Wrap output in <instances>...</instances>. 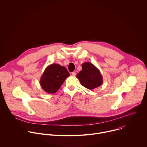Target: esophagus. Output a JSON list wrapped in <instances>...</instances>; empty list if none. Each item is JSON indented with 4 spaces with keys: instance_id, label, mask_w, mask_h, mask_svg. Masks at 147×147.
<instances>
[{
    "instance_id": "34e87169",
    "label": "esophagus",
    "mask_w": 147,
    "mask_h": 147,
    "mask_svg": "<svg viewBox=\"0 0 147 147\" xmlns=\"http://www.w3.org/2000/svg\"><path fill=\"white\" fill-rule=\"evenodd\" d=\"M71 75H72L73 76H75L76 75V72H72V73H71Z\"/></svg>"
}]
</instances>
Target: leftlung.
Segmentation results:
<instances>
[{
    "label": "left lung",
    "instance_id": "obj_1",
    "mask_svg": "<svg viewBox=\"0 0 147 147\" xmlns=\"http://www.w3.org/2000/svg\"><path fill=\"white\" fill-rule=\"evenodd\" d=\"M81 84L89 90H93L102 85L103 77L99 69L90 62L82 64V70L77 74Z\"/></svg>",
    "mask_w": 147,
    "mask_h": 147
}]
</instances>
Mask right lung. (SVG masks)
<instances>
[{
	"instance_id": "obj_1",
	"label": "right lung",
	"mask_w": 147,
	"mask_h": 147,
	"mask_svg": "<svg viewBox=\"0 0 147 147\" xmlns=\"http://www.w3.org/2000/svg\"><path fill=\"white\" fill-rule=\"evenodd\" d=\"M70 76V73L65 67L59 64L48 66L42 75L39 83L44 91L48 94L56 92L65 80Z\"/></svg>"
}]
</instances>
